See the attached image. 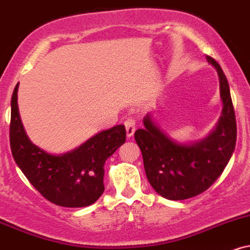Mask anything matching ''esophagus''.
I'll list each match as a JSON object with an SVG mask.
<instances>
[{
  "mask_svg": "<svg viewBox=\"0 0 250 250\" xmlns=\"http://www.w3.org/2000/svg\"><path fill=\"white\" fill-rule=\"evenodd\" d=\"M125 131H127V137L130 138L134 135L135 130H136V121H135L133 117H128L125 121Z\"/></svg>",
  "mask_w": 250,
  "mask_h": 250,
  "instance_id": "34e87169",
  "label": "esophagus"
}]
</instances>
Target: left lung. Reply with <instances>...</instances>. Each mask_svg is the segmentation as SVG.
<instances>
[{
	"label": "left lung",
	"mask_w": 250,
	"mask_h": 250,
	"mask_svg": "<svg viewBox=\"0 0 250 250\" xmlns=\"http://www.w3.org/2000/svg\"><path fill=\"white\" fill-rule=\"evenodd\" d=\"M207 62L218 72L222 113L208 136L193 143L171 140L146 114L144 128L135 131L143 156L146 178L154 190L170 200H184L203 193L225 170L236 143V120L229 85L220 65Z\"/></svg>",
	"instance_id": "left-lung-1"
}]
</instances>
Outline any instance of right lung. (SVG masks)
<instances>
[{
	"mask_svg": "<svg viewBox=\"0 0 250 250\" xmlns=\"http://www.w3.org/2000/svg\"><path fill=\"white\" fill-rule=\"evenodd\" d=\"M19 83L11 96L10 148L13 157L45 199L62 207H85L104 193V165L125 142V128L115 125L70 152L52 155L35 146L25 134L17 104Z\"/></svg>",
	"mask_w": 250,
	"mask_h": 250,
	"instance_id": "add662e5",
	"label": "right lung"
}]
</instances>
